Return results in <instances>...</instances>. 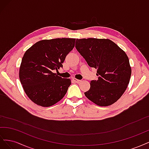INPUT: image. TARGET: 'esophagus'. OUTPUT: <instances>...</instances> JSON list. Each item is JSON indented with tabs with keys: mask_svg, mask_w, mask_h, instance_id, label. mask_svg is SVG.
<instances>
[{
	"mask_svg": "<svg viewBox=\"0 0 149 149\" xmlns=\"http://www.w3.org/2000/svg\"><path fill=\"white\" fill-rule=\"evenodd\" d=\"M73 80L74 81V82L76 83H79L81 82V80H79V79H76V78H73Z\"/></svg>",
	"mask_w": 149,
	"mask_h": 149,
	"instance_id": "34e87169",
	"label": "esophagus"
}]
</instances>
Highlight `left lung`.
<instances>
[{
	"instance_id": "obj_1",
	"label": "left lung",
	"mask_w": 149,
	"mask_h": 149,
	"mask_svg": "<svg viewBox=\"0 0 149 149\" xmlns=\"http://www.w3.org/2000/svg\"><path fill=\"white\" fill-rule=\"evenodd\" d=\"M76 48L90 67L97 70V80L90 82L84 93L88 100L100 106L118 101L127 89L131 67L125 52L109 39H76Z\"/></svg>"
}]
</instances>
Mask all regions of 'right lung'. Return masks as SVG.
<instances>
[{"label": "right lung", "instance_id": "obj_1", "mask_svg": "<svg viewBox=\"0 0 149 149\" xmlns=\"http://www.w3.org/2000/svg\"><path fill=\"white\" fill-rule=\"evenodd\" d=\"M75 38L42 40L26 50L22 58L19 78L25 94L36 104L49 107L65 96L71 81L53 70L63 67L66 56L74 47Z\"/></svg>", "mask_w": 149, "mask_h": 149}]
</instances>
